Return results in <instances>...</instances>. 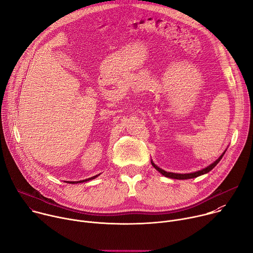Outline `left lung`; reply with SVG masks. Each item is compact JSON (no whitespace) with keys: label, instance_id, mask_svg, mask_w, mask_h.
<instances>
[{"label":"left lung","instance_id":"left-lung-1","mask_svg":"<svg viewBox=\"0 0 253 253\" xmlns=\"http://www.w3.org/2000/svg\"><path fill=\"white\" fill-rule=\"evenodd\" d=\"M224 153H225V152H223V154H222L217 160H216L215 162H213L212 164H210L209 166H207L206 168H204V169H202V170H199V171H196V172H193V173H189V174H177V173H172V172H166V171L162 170L161 168H159L158 166H156L152 161H151V163H152L153 167H154L156 170H158L162 175H164V176H166V177L173 178V179H190V178L198 177V176H200V175H202V174H205V173H208L209 171H211L216 165L218 164V162L221 160V158H222V156L224 155Z\"/></svg>","mask_w":253,"mask_h":253}]
</instances>
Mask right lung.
Masks as SVG:
<instances>
[{
    "mask_svg": "<svg viewBox=\"0 0 253 253\" xmlns=\"http://www.w3.org/2000/svg\"><path fill=\"white\" fill-rule=\"evenodd\" d=\"M97 177V175L96 176H93V177H91V178H88V179H85V180H82V181H78V182H85V181H89V180H92V179H94V178H96ZM78 182H76V181H72V182H69V183H73V184H75V183H78Z\"/></svg>",
    "mask_w": 253,
    "mask_h": 253,
    "instance_id": "1",
    "label": "right lung"
}]
</instances>
